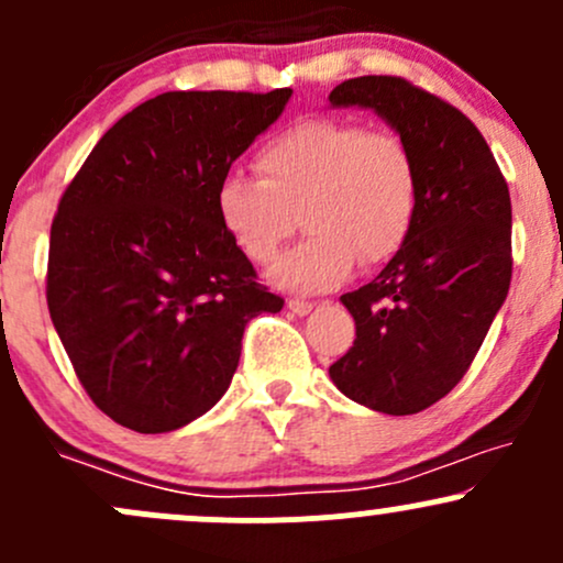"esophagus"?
Instances as JSON below:
<instances>
[{"label":"esophagus","instance_id":"34e87169","mask_svg":"<svg viewBox=\"0 0 563 563\" xmlns=\"http://www.w3.org/2000/svg\"><path fill=\"white\" fill-rule=\"evenodd\" d=\"M286 307L291 312H297V316H307V312L312 310V301H307V299H288Z\"/></svg>","mask_w":563,"mask_h":563}]
</instances>
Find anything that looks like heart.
Segmentation results:
<instances>
[{"instance_id":"obj_1","label":"heart","mask_w":563,"mask_h":563,"mask_svg":"<svg viewBox=\"0 0 563 563\" xmlns=\"http://www.w3.org/2000/svg\"><path fill=\"white\" fill-rule=\"evenodd\" d=\"M256 173L223 177L218 218L256 264L275 262L299 218L310 236L272 269V280L291 291L336 286L356 262L386 264L416 223V158L388 129L307 118L258 147Z\"/></svg>"}]
</instances>
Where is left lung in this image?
I'll list each match as a JSON object with an SVG mask.
<instances>
[{"mask_svg":"<svg viewBox=\"0 0 563 563\" xmlns=\"http://www.w3.org/2000/svg\"><path fill=\"white\" fill-rule=\"evenodd\" d=\"M329 102L375 110L410 145L418 167L416 223L375 280L342 294L356 340L329 375L369 410L412 416L466 375L505 305L510 191L475 123L410 80L351 78Z\"/></svg>","mask_w":563,"mask_h":563,"instance_id":"1","label":"left lung"}]
</instances>
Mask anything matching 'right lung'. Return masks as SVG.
<instances>
[{
	"instance_id": "add662e5",
	"label": "right lung",
	"mask_w": 563,
	"mask_h": 563,
	"mask_svg": "<svg viewBox=\"0 0 563 563\" xmlns=\"http://www.w3.org/2000/svg\"><path fill=\"white\" fill-rule=\"evenodd\" d=\"M291 88L167 91L121 118L62 194L47 310L75 375L112 421L162 434L232 383L242 331L283 299L223 229L216 194Z\"/></svg>"
}]
</instances>
